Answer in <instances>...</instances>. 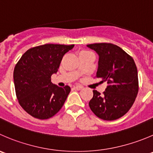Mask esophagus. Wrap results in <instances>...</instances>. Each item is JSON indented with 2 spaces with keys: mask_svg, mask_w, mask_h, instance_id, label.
Segmentation results:
<instances>
[{
  "mask_svg": "<svg viewBox=\"0 0 153 153\" xmlns=\"http://www.w3.org/2000/svg\"><path fill=\"white\" fill-rule=\"evenodd\" d=\"M82 88L83 87H81V86H75V87H73V89L75 90H81Z\"/></svg>",
  "mask_w": 153,
  "mask_h": 153,
  "instance_id": "1",
  "label": "esophagus"
}]
</instances>
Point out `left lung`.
Masks as SVG:
<instances>
[{"label":"left lung","instance_id":"left-lung-1","mask_svg":"<svg viewBox=\"0 0 153 153\" xmlns=\"http://www.w3.org/2000/svg\"><path fill=\"white\" fill-rule=\"evenodd\" d=\"M99 55L96 77L108 84L101 94L93 90L89 105L95 115L105 120L119 119L126 114L138 93V76L135 63L131 56L111 43L87 45Z\"/></svg>","mask_w":153,"mask_h":153}]
</instances>
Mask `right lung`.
<instances>
[{
  "instance_id": "obj_1",
  "label": "right lung",
  "mask_w": 153,
  "mask_h": 153,
  "mask_svg": "<svg viewBox=\"0 0 153 153\" xmlns=\"http://www.w3.org/2000/svg\"><path fill=\"white\" fill-rule=\"evenodd\" d=\"M74 45L45 44L26 51L13 72L15 89L19 104L33 117L45 120L63 107L70 87H60L51 81L57 73L63 55Z\"/></svg>"
}]
</instances>
